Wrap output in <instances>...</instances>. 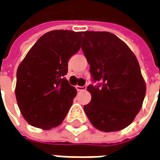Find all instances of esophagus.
Returning a JSON list of instances; mask_svg holds the SVG:
<instances>
[{
	"mask_svg": "<svg viewBox=\"0 0 160 160\" xmlns=\"http://www.w3.org/2000/svg\"><path fill=\"white\" fill-rule=\"evenodd\" d=\"M75 88L77 89V91H83V90L87 89V86H84V87H80V86H76Z\"/></svg>",
	"mask_w": 160,
	"mask_h": 160,
	"instance_id": "34e87169",
	"label": "esophagus"
}]
</instances>
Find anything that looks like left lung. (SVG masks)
<instances>
[{
	"label": "left lung",
	"instance_id": "1",
	"mask_svg": "<svg viewBox=\"0 0 160 160\" xmlns=\"http://www.w3.org/2000/svg\"><path fill=\"white\" fill-rule=\"evenodd\" d=\"M82 50L93 80L100 82L88 87L92 98L84 110L90 122L102 132L124 129L141 110L147 90L135 55L105 31L83 32Z\"/></svg>",
	"mask_w": 160,
	"mask_h": 160
}]
</instances>
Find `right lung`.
I'll use <instances>...</instances> for the list:
<instances>
[{"instance_id": "right-lung-1", "label": "right lung", "mask_w": 160, "mask_h": 160, "mask_svg": "<svg viewBox=\"0 0 160 160\" xmlns=\"http://www.w3.org/2000/svg\"><path fill=\"white\" fill-rule=\"evenodd\" d=\"M83 32L52 30L34 44L19 64L15 97L25 120L34 127L59 126L76 96L64 75L68 61L80 50Z\"/></svg>"}]
</instances>
